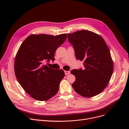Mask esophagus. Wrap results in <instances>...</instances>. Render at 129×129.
<instances>
[{
  "label": "esophagus",
  "instance_id": "1",
  "mask_svg": "<svg viewBox=\"0 0 129 129\" xmlns=\"http://www.w3.org/2000/svg\"><path fill=\"white\" fill-rule=\"evenodd\" d=\"M64 73H65V75H69V74H70V71H64Z\"/></svg>",
  "mask_w": 129,
  "mask_h": 129
}]
</instances>
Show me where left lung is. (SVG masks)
<instances>
[{
    "instance_id": "8db88e82",
    "label": "left lung",
    "mask_w": 129,
    "mask_h": 129,
    "mask_svg": "<svg viewBox=\"0 0 129 129\" xmlns=\"http://www.w3.org/2000/svg\"><path fill=\"white\" fill-rule=\"evenodd\" d=\"M77 59L84 60V70H73L76 79L72 87L86 98L95 96L107 86L113 71L110 52L104 39L86 30L67 34Z\"/></svg>"
}]
</instances>
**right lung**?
Here are the masks:
<instances>
[{
	"instance_id": "1",
	"label": "right lung",
	"mask_w": 129,
	"mask_h": 129,
	"mask_svg": "<svg viewBox=\"0 0 129 129\" xmlns=\"http://www.w3.org/2000/svg\"><path fill=\"white\" fill-rule=\"evenodd\" d=\"M66 38L65 33L31 35L20 45L15 59V73L19 83L32 98L46 101L58 92L64 72L50 68L44 63L54 60L56 50Z\"/></svg>"
}]
</instances>
